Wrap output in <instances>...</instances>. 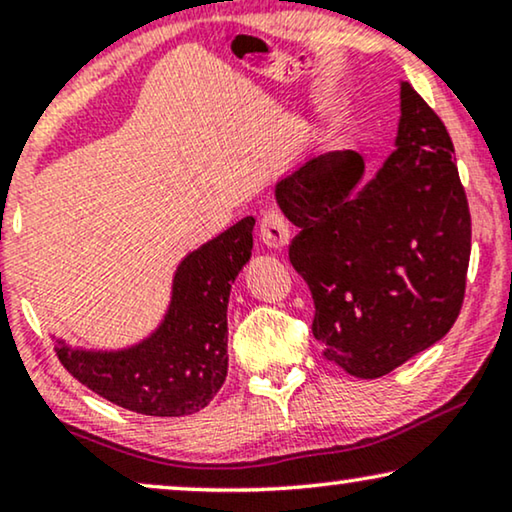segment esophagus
Listing matches in <instances>:
<instances>
[{
  "label": "esophagus",
  "mask_w": 512,
  "mask_h": 512,
  "mask_svg": "<svg viewBox=\"0 0 512 512\" xmlns=\"http://www.w3.org/2000/svg\"><path fill=\"white\" fill-rule=\"evenodd\" d=\"M259 239L266 248L271 250H283L290 246L292 232H290V222L280 211H269L262 215L259 220Z\"/></svg>",
  "instance_id": "obj_1"
}]
</instances>
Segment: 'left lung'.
I'll use <instances>...</instances> for the list:
<instances>
[{
  "instance_id": "obj_1",
  "label": "left lung",
  "mask_w": 512,
  "mask_h": 512,
  "mask_svg": "<svg viewBox=\"0 0 512 512\" xmlns=\"http://www.w3.org/2000/svg\"><path fill=\"white\" fill-rule=\"evenodd\" d=\"M450 134L401 81L394 153L364 187L355 150L276 183L299 227L290 262L311 287L313 336L357 378H380L448 334L464 301L471 213Z\"/></svg>"
}]
</instances>
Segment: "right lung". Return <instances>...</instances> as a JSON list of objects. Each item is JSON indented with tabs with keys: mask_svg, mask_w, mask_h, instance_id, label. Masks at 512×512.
<instances>
[{
	"mask_svg": "<svg viewBox=\"0 0 512 512\" xmlns=\"http://www.w3.org/2000/svg\"><path fill=\"white\" fill-rule=\"evenodd\" d=\"M253 227L243 218L178 264L164 320L141 343L85 350L57 338L64 369L132 413L181 417L208 406L227 378L229 292L250 259Z\"/></svg>",
	"mask_w": 512,
	"mask_h": 512,
	"instance_id": "right-lung-1",
	"label": "right lung"
}]
</instances>
